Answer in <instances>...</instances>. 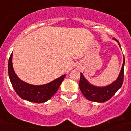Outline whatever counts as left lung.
Returning <instances> with one entry per match:
<instances>
[{"mask_svg":"<svg viewBox=\"0 0 131 131\" xmlns=\"http://www.w3.org/2000/svg\"><path fill=\"white\" fill-rule=\"evenodd\" d=\"M114 39L117 41V42L119 43L118 40L116 39ZM124 58L122 69H121L118 79L112 84L106 87L99 88L92 86L88 82L87 80L84 78V76L82 75V73H81L79 86H80V88L83 95L88 100L91 101L98 102V103H104L110 100L116 94L118 89L122 86L123 80H124Z\"/></svg>","mask_w":131,"mask_h":131,"instance_id":"left-lung-1","label":"left lung"}]
</instances>
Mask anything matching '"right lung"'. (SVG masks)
Masks as SVG:
<instances>
[{"label": "right lung", "instance_id": "1", "mask_svg": "<svg viewBox=\"0 0 131 131\" xmlns=\"http://www.w3.org/2000/svg\"><path fill=\"white\" fill-rule=\"evenodd\" d=\"M8 73L11 85L17 95L23 99L36 103H44L50 99L57 92L66 76V75H64L49 84L41 86H34L27 84L21 81L15 73L12 65V53L9 57Z\"/></svg>", "mask_w": 131, "mask_h": 131}]
</instances>
